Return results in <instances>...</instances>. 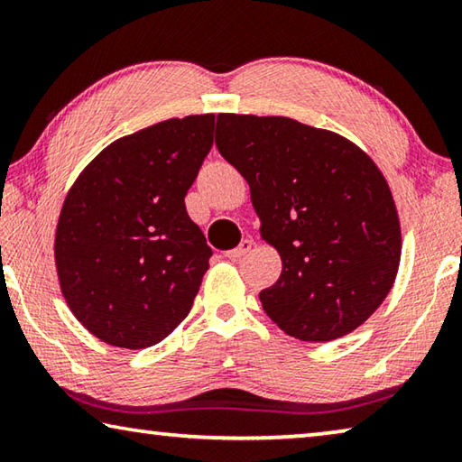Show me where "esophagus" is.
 <instances>
[{
  "label": "esophagus",
  "instance_id": "34e87169",
  "mask_svg": "<svg viewBox=\"0 0 462 462\" xmlns=\"http://www.w3.org/2000/svg\"><path fill=\"white\" fill-rule=\"evenodd\" d=\"M250 248H253V240L245 238L236 248L228 250V253H226V256H228V259H240V256H245L246 253H250Z\"/></svg>",
  "mask_w": 462,
  "mask_h": 462
}]
</instances>
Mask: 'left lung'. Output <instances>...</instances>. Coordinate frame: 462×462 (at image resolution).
<instances>
[{"mask_svg": "<svg viewBox=\"0 0 462 462\" xmlns=\"http://www.w3.org/2000/svg\"><path fill=\"white\" fill-rule=\"evenodd\" d=\"M216 146L246 179L261 236L283 261L259 295L267 316L306 342L356 330L391 291L402 256L393 195L371 156L283 116L220 114Z\"/></svg>", "mask_w": 462, "mask_h": 462, "instance_id": "8db88e82", "label": "left lung"}]
</instances>
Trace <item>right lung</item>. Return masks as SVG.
<instances>
[{"label": "right lung", "instance_id": "obj_1", "mask_svg": "<svg viewBox=\"0 0 462 462\" xmlns=\"http://www.w3.org/2000/svg\"><path fill=\"white\" fill-rule=\"evenodd\" d=\"M214 114L165 120L104 148L62 203L54 261L75 318L112 346L146 348L189 314L212 248L185 209Z\"/></svg>", "mask_w": 462, "mask_h": 462}]
</instances>
